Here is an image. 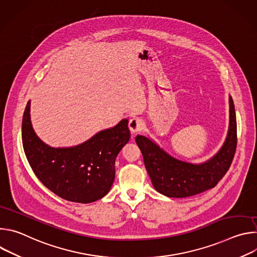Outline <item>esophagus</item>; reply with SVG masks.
<instances>
[{
	"label": "esophagus",
	"instance_id": "34e87169",
	"mask_svg": "<svg viewBox=\"0 0 257 257\" xmlns=\"http://www.w3.org/2000/svg\"><path fill=\"white\" fill-rule=\"evenodd\" d=\"M129 129L131 131V133H136V132H140L143 129V121L138 119V118H132L129 121Z\"/></svg>",
	"mask_w": 257,
	"mask_h": 257
}]
</instances>
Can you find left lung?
Returning a JSON list of instances; mask_svg holds the SVG:
<instances>
[{"label":"left lung","instance_id":"1","mask_svg":"<svg viewBox=\"0 0 257 257\" xmlns=\"http://www.w3.org/2000/svg\"><path fill=\"white\" fill-rule=\"evenodd\" d=\"M230 125L226 141L218 153L201 165L176 160L145 136L135 141L156 190L168 197L183 198L213 188L228 172L237 148L235 106L230 96Z\"/></svg>","mask_w":257,"mask_h":257}]
</instances>
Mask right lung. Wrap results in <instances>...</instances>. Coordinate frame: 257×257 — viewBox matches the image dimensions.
<instances>
[{
	"label": "right lung",
	"mask_w": 257,
	"mask_h": 257,
	"mask_svg": "<svg viewBox=\"0 0 257 257\" xmlns=\"http://www.w3.org/2000/svg\"><path fill=\"white\" fill-rule=\"evenodd\" d=\"M29 112L30 101L22 119V144L33 173L43 184L72 202L90 203L106 195L115 179L116 158L130 139L128 120L74 148L54 149L36 136Z\"/></svg>",
	"instance_id": "obj_1"
}]
</instances>
